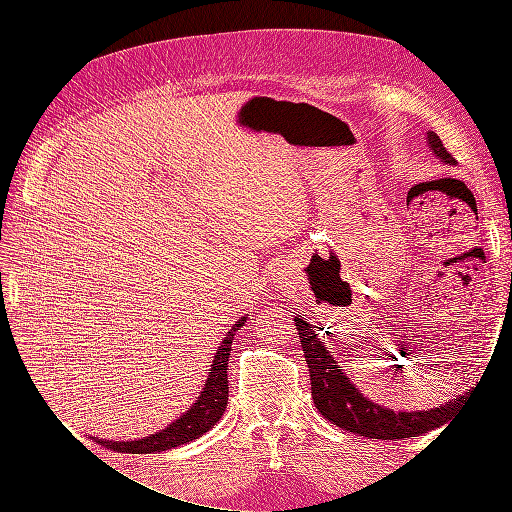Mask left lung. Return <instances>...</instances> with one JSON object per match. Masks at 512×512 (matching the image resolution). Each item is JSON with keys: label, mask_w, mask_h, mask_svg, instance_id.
<instances>
[{"label": "left lung", "mask_w": 512, "mask_h": 512, "mask_svg": "<svg viewBox=\"0 0 512 512\" xmlns=\"http://www.w3.org/2000/svg\"><path fill=\"white\" fill-rule=\"evenodd\" d=\"M427 141L431 151L446 162L457 164V160L442 145L436 132H427ZM294 327L301 337V348L305 352V361L309 367V380H312V397L318 412L333 425L346 431L359 433L365 438L376 440H404L416 438L444 425L457 406L463 404L466 395H459L455 401H446L440 408L421 410V412H393L369 401L359 393V389L348 380L342 369L333 361V354L324 348L318 339L316 329L303 318L294 316Z\"/></svg>", "instance_id": "obj_1"}]
</instances>
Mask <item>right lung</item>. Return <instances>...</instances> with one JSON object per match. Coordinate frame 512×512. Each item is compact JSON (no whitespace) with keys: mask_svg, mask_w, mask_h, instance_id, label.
Listing matches in <instances>:
<instances>
[{"mask_svg":"<svg viewBox=\"0 0 512 512\" xmlns=\"http://www.w3.org/2000/svg\"><path fill=\"white\" fill-rule=\"evenodd\" d=\"M245 318H241L235 327H232L224 342L220 344L218 352H215L213 365L209 369V378L205 382V389L200 393L196 404L185 412L181 418L173 425H168L160 433H153V436H147L143 440H132V442H111V440H98L102 446L111 448V451L117 453H160L168 451V448H175L181 444H188L196 438L207 433L215 423L220 421L226 404H228V356H230V346H232V337L243 327Z\"/></svg>","mask_w":512,"mask_h":512,"instance_id":"1","label":"right lung"}]
</instances>
